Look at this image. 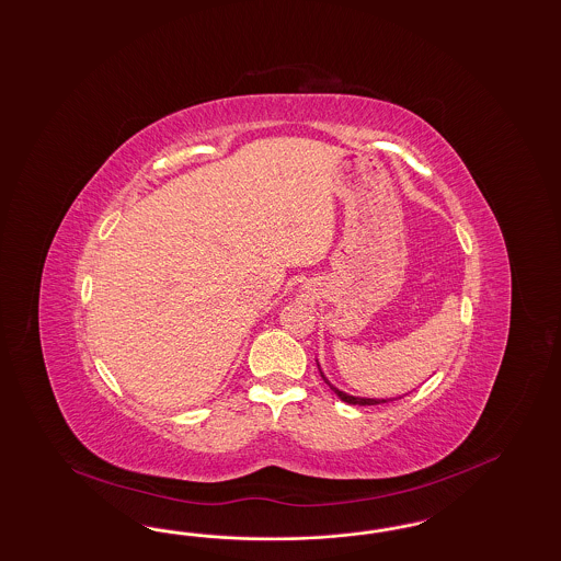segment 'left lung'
<instances>
[{
    "label": "left lung",
    "mask_w": 561,
    "mask_h": 561,
    "mask_svg": "<svg viewBox=\"0 0 561 561\" xmlns=\"http://www.w3.org/2000/svg\"><path fill=\"white\" fill-rule=\"evenodd\" d=\"M317 367H319V373H321V377H323V381L328 383L335 393H337V398L342 400V402H346V404H354V407H377V404H386V402H393V400H400V398H404V396H398V398H363V396H350L346 391H342V389H337V387L333 386L331 381H329L328 377H325V373H323V368L319 365V360H317Z\"/></svg>",
    "instance_id": "left-lung-1"
}]
</instances>
